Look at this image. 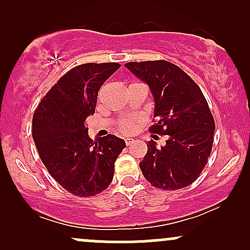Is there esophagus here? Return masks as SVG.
Wrapping results in <instances>:
<instances>
[{
  "mask_svg": "<svg viewBox=\"0 0 250 250\" xmlns=\"http://www.w3.org/2000/svg\"><path fill=\"white\" fill-rule=\"evenodd\" d=\"M125 145L129 146V145H131V143H134L135 140L133 139V137H125Z\"/></svg>",
  "mask_w": 250,
  "mask_h": 250,
  "instance_id": "34e87169",
  "label": "esophagus"
}]
</instances>
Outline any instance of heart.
Masks as SVG:
<instances>
[{
	"label": "heart",
	"mask_w": 250,
	"mask_h": 250,
	"mask_svg": "<svg viewBox=\"0 0 250 250\" xmlns=\"http://www.w3.org/2000/svg\"><path fill=\"white\" fill-rule=\"evenodd\" d=\"M120 129L123 133H130L135 129V125L129 120H123V121L120 122Z\"/></svg>",
	"instance_id": "1"
}]
</instances>
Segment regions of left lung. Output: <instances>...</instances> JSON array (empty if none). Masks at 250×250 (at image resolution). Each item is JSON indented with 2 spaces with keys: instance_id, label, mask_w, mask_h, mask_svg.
I'll use <instances>...</instances> for the list:
<instances>
[{
  "instance_id": "obj_1",
  "label": "left lung",
  "mask_w": 250,
  "mask_h": 250,
  "mask_svg": "<svg viewBox=\"0 0 250 250\" xmlns=\"http://www.w3.org/2000/svg\"><path fill=\"white\" fill-rule=\"evenodd\" d=\"M150 89L156 122L151 133L167 135L166 145L147 143L140 162L146 180L159 189L176 190L197 179L213 147L215 122L199 85L168 61L125 64Z\"/></svg>"
}]
</instances>
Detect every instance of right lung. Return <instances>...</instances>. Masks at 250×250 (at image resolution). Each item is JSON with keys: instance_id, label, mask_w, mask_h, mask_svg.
<instances>
[{"instance_id": "right-lung-1", "label": "right lung", "mask_w": 250, "mask_h": 250, "mask_svg": "<svg viewBox=\"0 0 250 250\" xmlns=\"http://www.w3.org/2000/svg\"><path fill=\"white\" fill-rule=\"evenodd\" d=\"M119 63H85L64 74L33 116V139L54 180L76 196H94L113 181L115 161L125 147L115 135L89 137L84 121L95 113L101 85Z\"/></svg>"}]
</instances>
